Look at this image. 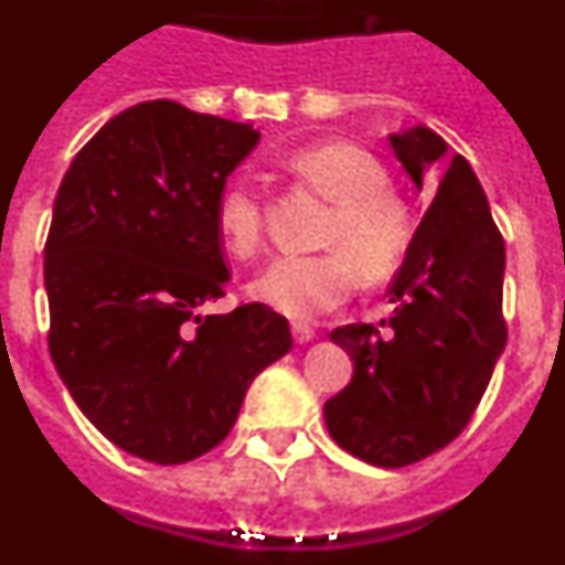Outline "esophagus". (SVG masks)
I'll return each mask as SVG.
<instances>
[{"label": "esophagus", "mask_w": 565, "mask_h": 565, "mask_svg": "<svg viewBox=\"0 0 565 565\" xmlns=\"http://www.w3.org/2000/svg\"><path fill=\"white\" fill-rule=\"evenodd\" d=\"M291 333L297 344H308L313 339V328L306 326V322H291Z\"/></svg>", "instance_id": "esophagus-1"}]
</instances>
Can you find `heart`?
I'll list each match as a JSON object with an SVG mask.
<instances>
[{
    "mask_svg": "<svg viewBox=\"0 0 565 565\" xmlns=\"http://www.w3.org/2000/svg\"><path fill=\"white\" fill-rule=\"evenodd\" d=\"M286 167L302 186L333 203L319 237L333 252L271 259L252 279L248 294L282 317L311 319L348 297L353 271L364 282H382L396 271L411 243V214L387 189L382 163L356 143H313L297 149ZM263 217V198L239 181L223 189L214 209L223 246L237 257H252L259 248Z\"/></svg>",
    "mask_w": 565,
    "mask_h": 565,
    "instance_id": "obj_1",
    "label": "heart"
}]
</instances>
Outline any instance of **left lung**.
Returning <instances> with one entry per match:
<instances>
[{
  "label": "left lung",
  "instance_id": "left-lung-1",
  "mask_svg": "<svg viewBox=\"0 0 565 565\" xmlns=\"http://www.w3.org/2000/svg\"><path fill=\"white\" fill-rule=\"evenodd\" d=\"M391 147L433 203L391 282V319L328 333L353 362L351 384L326 402V427L351 456L407 467L447 447L476 413L507 348L501 232L487 194L441 135L416 124Z\"/></svg>",
  "mask_w": 565,
  "mask_h": 565
}]
</instances>
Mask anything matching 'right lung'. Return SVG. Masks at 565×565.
I'll return each instance as SVG.
<instances>
[{"instance_id":"right-lung-1","label":"right lung","mask_w":565,"mask_h":565,"mask_svg":"<svg viewBox=\"0 0 565 565\" xmlns=\"http://www.w3.org/2000/svg\"><path fill=\"white\" fill-rule=\"evenodd\" d=\"M252 124L143 102L73 158L44 246L50 356L78 411L129 456L183 463L228 436L248 384L291 351L288 319L223 297L214 209Z\"/></svg>"}]
</instances>
